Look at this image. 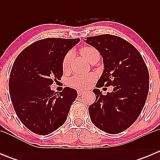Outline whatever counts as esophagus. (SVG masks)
Returning a JSON list of instances; mask_svg holds the SVG:
<instances>
[{
	"instance_id": "obj_1",
	"label": "esophagus",
	"mask_w": 160,
	"mask_h": 160,
	"mask_svg": "<svg viewBox=\"0 0 160 160\" xmlns=\"http://www.w3.org/2000/svg\"><path fill=\"white\" fill-rule=\"evenodd\" d=\"M83 93H84V91H83V90H78V95H82Z\"/></svg>"
}]
</instances>
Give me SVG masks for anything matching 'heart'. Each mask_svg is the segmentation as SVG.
<instances>
[{
  "label": "heart",
  "instance_id": "obj_1",
  "mask_svg": "<svg viewBox=\"0 0 160 160\" xmlns=\"http://www.w3.org/2000/svg\"><path fill=\"white\" fill-rule=\"evenodd\" d=\"M80 53L82 55V57L84 58L87 62H90V61L93 60L94 58L97 57H99V53L98 51L95 48L92 47V46H85L80 49ZM70 53H68L65 56L64 59L62 62V68L64 70H66L69 67L70 65ZM94 75L92 73H88V74H77L72 77L69 80V85L70 87H74V88L80 89V90H83L87 87H89L91 85V83L94 82Z\"/></svg>",
  "mask_w": 160,
  "mask_h": 160
}]
</instances>
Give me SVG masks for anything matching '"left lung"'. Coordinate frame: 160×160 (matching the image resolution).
Listing matches in <instances>:
<instances>
[{
  "instance_id": "obj_1",
  "label": "left lung",
  "mask_w": 160,
  "mask_h": 160,
  "mask_svg": "<svg viewBox=\"0 0 160 160\" xmlns=\"http://www.w3.org/2000/svg\"><path fill=\"white\" fill-rule=\"evenodd\" d=\"M86 42L101 53L104 70L93 90L96 99L89 107L96 128L109 134H118L136 121L149 91V72L135 46L118 36L88 37ZM113 85V91L103 96L98 88Z\"/></svg>"
}]
</instances>
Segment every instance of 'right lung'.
Here are the masks:
<instances>
[{
  "label": "right lung",
  "mask_w": 160,
  "mask_h": 160,
  "mask_svg": "<svg viewBox=\"0 0 160 160\" xmlns=\"http://www.w3.org/2000/svg\"><path fill=\"white\" fill-rule=\"evenodd\" d=\"M79 42L42 39L24 49L14 62L8 81L11 101L21 122L35 134H50L66 121L77 91L65 87L57 93L50 86L62 77L63 59Z\"/></svg>",
  "instance_id": "obj_1"
}]
</instances>
